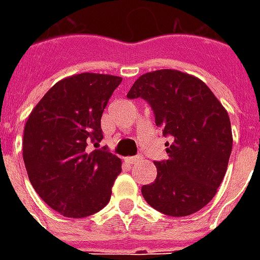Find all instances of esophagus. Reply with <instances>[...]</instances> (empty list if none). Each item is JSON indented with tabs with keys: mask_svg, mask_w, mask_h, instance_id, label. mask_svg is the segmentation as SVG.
<instances>
[{
	"mask_svg": "<svg viewBox=\"0 0 260 260\" xmlns=\"http://www.w3.org/2000/svg\"><path fill=\"white\" fill-rule=\"evenodd\" d=\"M139 160H141V157H139V156H131V157L125 158V161H126L128 164H131V166H132V164L138 163Z\"/></svg>",
	"mask_w": 260,
	"mask_h": 260,
	"instance_id": "obj_1",
	"label": "esophagus"
}]
</instances>
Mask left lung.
I'll use <instances>...</instances> for the list:
<instances>
[{"mask_svg": "<svg viewBox=\"0 0 260 260\" xmlns=\"http://www.w3.org/2000/svg\"><path fill=\"white\" fill-rule=\"evenodd\" d=\"M146 100L163 129L169 160L154 161L157 177L142 186L145 201L173 217L189 216L212 201L233 149L230 117L201 79L175 69L139 76L126 94Z\"/></svg>", "mask_w": 260, "mask_h": 260, "instance_id": "1", "label": "left lung"}]
</instances>
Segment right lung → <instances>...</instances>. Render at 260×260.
I'll return each instance as SVG.
<instances>
[{"mask_svg":"<svg viewBox=\"0 0 260 260\" xmlns=\"http://www.w3.org/2000/svg\"><path fill=\"white\" fill-rule=\"evenodd\" d=\"M122 78L74 75L50 89L26 121L23 161L43 201L65 217H87L111 198L121 158L106 149L87 152L103 139L102 115Z\"/></svg>","mask_w":260,"mask_h":260,"instance_id":"obj_1","label":"right lung"}]
</instances>
